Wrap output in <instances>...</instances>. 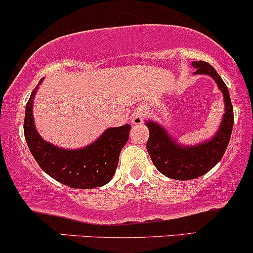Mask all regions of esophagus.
I'll return each mask as SVG.
<instances>
[{
    "instance_id": "esophagus-1",
    "label": "esophagus",
    "mask_w": 253,
    "mask_h": 253,
    "mask_svg": "<svg viewBox=\"0 0 253 253\" xmlns=\"http://www.w3.org/2000/svg\"><path fill=\"white\" fill-rule=\"evenodd\" d=\"M144 117H146V111L143 109H138L132 113V116L130 117V121H131L132 124L135 126H140V124L143 123Z\"/></svg>"
}]
</instances>
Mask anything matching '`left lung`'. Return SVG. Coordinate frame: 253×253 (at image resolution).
<instances>
[{
    "mask_svg": "<svg viewBox=\"0 0 253 253\" xmlns=\"http://www.w3.org/2000/svg\"><path fill=\"white\" fill-rule=\"evenodd\" d=\"M192 65L196 68L195 74L211 76L217 84L225 99V115L216 135L211 140L192 147L180 146L172 140L163 126L152 121L146 122L149 129L147 150L153 164L164 175L177 180L195 179L211 171L225 154L234 123L231 96L221 76L207 62L195 61Z\"/></svg>",
    "mask_w": 253,
    "mask_h": 253,
    "instance_id": "8db88e82",
    "label": "left lung"
}]
</instances>
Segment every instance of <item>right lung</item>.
<instances>
[{"instance_id": "right-lung-1", "label": "right lung", "mask_w": 253, "mask_h": 253, "mask_svg": "<svg viewBox=\"0 0 253 253\" xmlns=\"http://www.w3.org/2000/svg\"><path fill=\"white\" fill-rule=\"evenodd\" d=\"M31 93L25 112L24 134L33 158L45 173L74 189H94L112 179L118 166L122 148L129 140L131 126L110 127L89 146L81 149H62L44 141L37 131L33 119V101L38 90Z\"/></svg>"}]
</instances>
